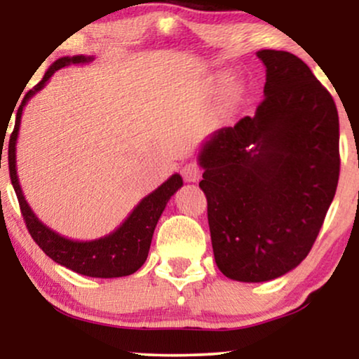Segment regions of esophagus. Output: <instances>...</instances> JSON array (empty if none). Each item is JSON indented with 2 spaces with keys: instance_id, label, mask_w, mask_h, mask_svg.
I'll list each match as a JSON object with an SVG mask.
<instances>
[{
  "instance_id": "esophagus-1",
  "label": "esophagus",
  "mask_w": 359,
  "mask_h": 359,
  "mask_svg": "<svg viewBox=\"0 0 359 359\" xmlns=\"http://www.w3.org/2000/svg\"><path fill=\"white\" fill-rule=\"evenodd\" d=\"M181 175H183L184 181H188V183H196L203 176V168L198 163H194V161H191V163H186L181 168Z\"/></svg>"
}]
</instances>
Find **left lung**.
Returning a JSON list of instances; mask_svg holds the SVG:
<instances>
[{
	"label": "left lung",
	"instance_id": "left-lung-1",
	"mask_svg": "<svg viewBox=\"0 0 359 359\" xmlns=\"http://www.w3.org/2000/svg\"><path fill=\"white\" fill-rule=\"evenodd\" d=\"M264 100L253 117L215 130L199 151L215 263L230 279L263 283L307 257L335 196V101L306 63L259 50Z\"/></svg>",
	"mask_w": 359,
	"mask_h": 359
}]
</instances>
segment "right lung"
I'll return each instance as SVG.
<instances>
[{"label":"right lung","instance_id":"right-lung-1","mask_svg":"<svg viewBox=\"0 0 359 359\" xmlns=\"http://www.w3.org/2000/svg\"><path fill=\"white\" fill-rule=\"evenodd\" d=\"M91 57L75 55V57H62L53 62L46 75L37 83L32 90H29L19 106L16 122H14V130L9 137L8 145V161H9V176H11L13 188L16 191L19 208H21L24 222L42 252L52 258L53 262L62 264L72 271L80 273L83 276L90 278H121L129 276L135 273L149 257V250L154 237V230L156 227L161 212L171 196L183 186V180L180 175L170 176L163 184L158 186L154 193L145 196L144 199L137 204L129 217L117 227L114 232L106 235V237L91 240V242H78L62 237L47 225H43L37 215L29 208L26 198H24L21 186H19L18 171H16V140L19 126H21V116L24 106L27 101L41 91L50 76L60 68L70 65V63H86L91 62ZM3 150V145H1Z\"/></svg>","mask_w":359,"mask_h":359}]
</instances>
